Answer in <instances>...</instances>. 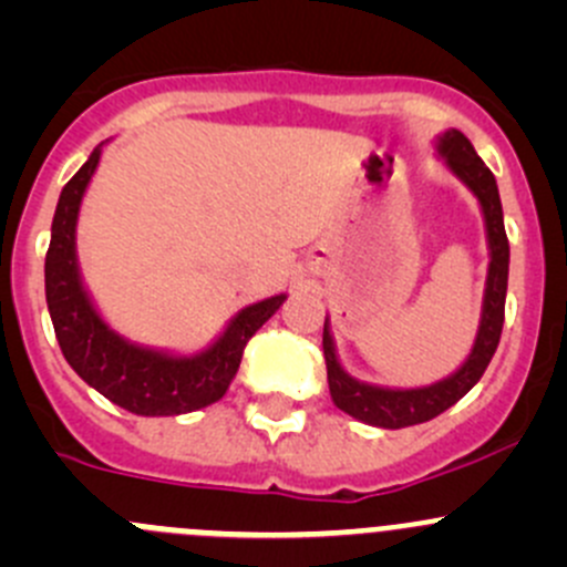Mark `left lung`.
<instances>
[{
    "instance_id": "left-lung-1",
    "label": "left lung",
    "mask_w": 567,
    "mask_h": 567,
    "mask_svg": "<svg viewBox=\"0 0 567 567\" xmlns=\"http://www.w3.org/2000/svg\"><path fill=\"white\" fill-rule=\"evenodd\" d=\"M439 153L444 156L447 167L466 183L480 199L483 208L485 227H488V247H491V266L488 279H485V299H483V320H480L477 340H474L472 353L463 362L458 373L450 379L439 381L433 386L422 390H384V386H370L362 381L351 379L340 368L334 357V342H331L329 323H323V357H326V375H329V392L337 409L368 425L379 427H409L420 422L433 420L458 400L483 379L491 357L502 337V323H505V296H507V266H511V244H507L505 221H502V203L496 177L485 167L483 158L474 153L472 142L461 131H447L439 140Z\"/></svg>"
}]
</instances>
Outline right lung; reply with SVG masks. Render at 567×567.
<instances>
[{
  "label": "right lung",
  "instance_id": "add662e5",
  "mask_svg": "<svg viewBox=\"0 0 567 567\" xmlns=\"http://www.w3.org/2000/svg\"><path fill=\"white\" fill-rule=\"evenodd\" d=\"M99 158L95 147L62 188L45 251V305L62 357L93 390L131 414L175 416L216 403L238 373L251 334L282 307L285 296H271L238 312L225 334L197 357H167L114 334L87 299L76 266L79 205Z\"/></svg>",
  "mask_w": 567,
  "mask_h": 567
}]
</instances>
